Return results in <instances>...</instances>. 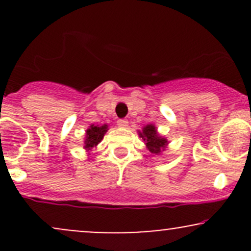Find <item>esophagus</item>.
Segmentation results:
<instances>
[{"instance_id": "obj_1", "label": "esophagus", "mask_w": 251, "mask_h": 251, "mask_svg": "<svg viewBox=\"0 0 251 251\" xmlns=\"http://www.w3.org/2000/svg\"><path fill=\"white\" fill-rule=\"evenodd\" d=\"M118 126L119 127H123V128H126L128 126V122L126 119H120L118 120Z\"/></svg>"}]
</instances>
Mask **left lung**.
Returning <instances> with one entry per match:
<instances>
[{
  "label": "left lung",
  "instance_id": "1",
  "mask_svg": "<svg viewBox=\"0 0 251 251\" xmlns=\"http://www.w3.org/2000/svg\"><path fill=\"white\" fill-rule=\"evenodd\" d=\"M139 137L143 138L146 149L153 155H160L168 148L169 140L164 135H160L153 124H148L139 131Z\"/></svg>",
  "mask_w": 251,
  "mask_h": 251
}]
</instances>
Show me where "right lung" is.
<instances>
[{
    "instance_id": "add662e5",
    "label": "right lung",
    "mask_w": 251,
    "mask_h": 251,
    "mask_svg": "<svg viewBox=\"0 0 251 251\" xmlns=\"http://www.w3.org/2000/svg\"><path fill=\"white\" fill-rule=\"evenodd\" d=\"M108 131V125L107 124H103V125H91L86 129L85 139H83V150L87 152L88 155L91 154L92 150H94L99 145V143L101 142L103 135L106 134V132Z\"/></svg>"
}]
</instances>
